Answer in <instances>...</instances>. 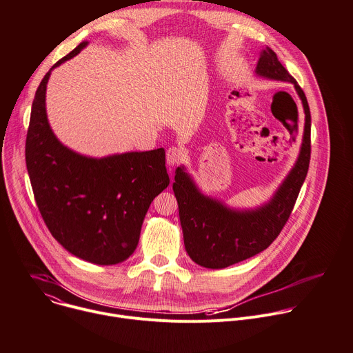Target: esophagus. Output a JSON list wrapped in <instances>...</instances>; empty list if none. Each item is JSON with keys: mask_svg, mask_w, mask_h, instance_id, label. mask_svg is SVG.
<instances>
[{"mask_svg": "<svg viewBox=\"0 0 353 353\" xmlns=\"http://www.w3.org/2000/svg\"><path fill=\"white\" fill-rule=\"evenodd\" d=\"M181 159H183V152H181V150H180L179 148L172 146V148L168 149V152H166V162H168L169 166L177 165L179 162H181Z\"/></svg>", "mask_w": 353, "mask_h": 353, "instance_id": "esophagus-1", "label": "esophagus"}]
</instances>
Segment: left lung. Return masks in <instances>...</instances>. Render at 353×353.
Returning a JSON list of instances; mask_svg holds the SVG:
<instances>
[{
	"label": "left lung",
	"mask_w": 353,
	"mask_h": 353,
	"mask_svg": "<svg viewBox=\"0 0 353 353\" xmlns=\"http://www.w3.org/2000/svg\"><path fill=\"white\" fill-rule=\"evenodd\" d=\"M256 74L265 79L289 82L305 112L303 139L297 161L272 198L254 210H233L199 191L184 166L176 169L173 191L187 254L205 268L221 270L264 251L281 233L305 183L310 163L312 116L305 92L281 64L272 48L261 50Z\"/></svg>",
	"instance_id": "8db88e82"
}]
</instances>
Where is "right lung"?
<instances>
[{
	"instance_id": "obj_1",
	"label": "right lung",
	"mask_w": 353,
	"mask_h": 353,
	"mask_svg": "<svg viewBox=\"0 0 353 353\" xmlns=\"http://www.w3.org/2000/svg\"><path fill=\"white\" fill-rule=\"evenodd\" d=\"M57 61L41 79L26 135V168L41 218L70 253L97 265L125 261L138 245L154 198L170 183L165 149L90 158L63 145L48 124L46 89Z\"/></svg>"
}]
</instances>
